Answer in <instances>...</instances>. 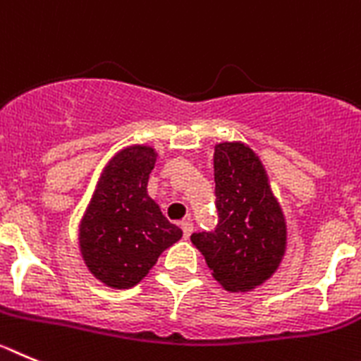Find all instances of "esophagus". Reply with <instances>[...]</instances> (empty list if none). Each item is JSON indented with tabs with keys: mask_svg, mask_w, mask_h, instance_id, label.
<instances>
[{
	"mask_svg": "<svg viewBox=\"0 0 361 361\" xmlns=\"http://www.w3.org/2000/svg\"><path fill=\"white\" fill-rule=\"evenodd\" d=\"M180 226H181V230H183V237H185V239H188V237H190V233H192V230H194V225L190 223V219L181 221Z\"/></svg>",
	"mask_w": 361,
	"mask_h": 361,
	"instance_id": "obj_1",
	"label": "esophagus"
}]
</instances>
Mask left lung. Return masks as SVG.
Segmentation results:
<instances>
[{
    "label": "left lung",
    "mask_w": 361,
    "mask_h": 361,
    "mask_svg": "<svg viewBox=\"0 0 361 361\" xmlns=\"http://www.w3.org/2000/svg\"><path fill=\"white\" fill-rule=\"evenodd\" d=\"M217 226L190 241L228 291H248L268 281L286 250V221L261 160L241 142L214 152Z\"/></svg>",
    "instance_id": "left-lung-1"
}]
</instances>
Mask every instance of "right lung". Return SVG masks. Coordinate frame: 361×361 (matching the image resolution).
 I'll list each match as a JSON object with an SVG mask.
<instances>
[{"label":"right lung","instance_id":"add662e5","mask_svg":"<svg viewBox=\"0 0 361 361\" xmlns=\"http://www.w3.org/2000/svg\"><path fill=\"white\" fill-rule=\"evenodd\" d=\"M157 152L131 145L104 169L80 223V252L87 269L109 288L128 290L157 264L183 232L169 223L151 197L147 181Z\"/></svg>","mask_w":361,"mask_h":361}]
</instances>
